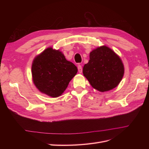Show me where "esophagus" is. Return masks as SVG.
<instances>
[{
  "instance_id": "1",
  "label": "esophagus",
  "mask_w": 149,
  "mask_h": 149,
  "mask_svg": "<svg viewBox=\"0 0 149 149\" xmlns=\"http://www.w3.org/2000/svg\"><path fill=\"white\" fill-rule=\"evenodd\" d=\"M78 71L79 73H82V71H83V69H82V67L80 65H79L78 66Z\"/></svg>"
}]
</instances>
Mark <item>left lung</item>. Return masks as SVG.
Here are the masks:
<instances>
[{"label":"left lung","instance_id":"obj_1","mask_svg":"<svg viewBox=\"0 0 149 149\" xmlns=\"http://www.w3.org/2000/svg\"><path fill=\"white\" fill-rule=\"evenodd\" d=\"M83 73L93 88L102 93L118 86L123 78L124 66L112 49L103 45L90 52Z\"/></svg>","mask_w":149,"mask_h":149}]
</instances>
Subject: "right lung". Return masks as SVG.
Masks as SVG:
<instances>
[{
  "mask_svg": "<svg viewBox=\"0 0 149 149\" xmlns=\"http://www.w3.org/2000/svg\"><path fill=\"white\" fill-rule=\"evenodd\" d=\"M77 72V67L66 60L63 53L52 47L36 56L31 65L32 80L36 88L52 97L64 93Z\"/></svg>",
  "mask_w": 149,
  "mask_h": 149,
  "instance_id": "1",
  "label": "right lung"
}]
</instances>
